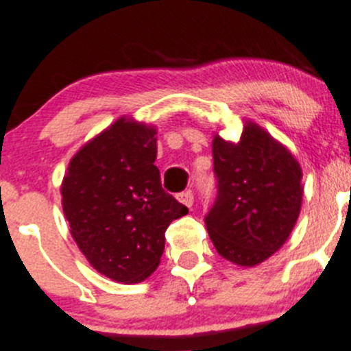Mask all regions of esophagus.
<instances>
[{"label":"esophagus","mask_w":351,"mask_h":351,"mask_svg":"<svg viewBox=\"0 0 351 351\" xmlns=\"http://www.w3.org/2000/svg\"><path fill=\"white\" fill-rule=\"evenodd\" d=\"M178 202H182L183 205H186V207H192L193 205V193H192V190H185V192H182V193H178Z\"/></svg>","instance_id":"34e87169"}]
</instances>
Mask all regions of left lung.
<instances>
[{
	"mask_svg": "<svg viewBox=\"0 0 351 351\" xmlns=\"http://www.w3.org/2000/svg\"><path fill=\"white\" fill-rule=\"evenodd\" d=\"M217 197L205 215L208 236L226 260L261 263L289 239L302 204V169L280 143L246 122L238 143H212Z\"/></svg>",
	"mask_w": 351,
	"mask_h": 351,
	"instance_id": "obj_1",
	"label": "left lung"
}]
</instances>
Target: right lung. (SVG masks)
I'll list each match as a JSON object with an SVG mask.
<instances>
[{"instance_id":"1","label":"right lung","mask_w":351,"mask_h":351,"mask_svg":"<svg viewBox=\"0 0 351 351\" xmlns=\"http://www.w3.org/2000/svg\"><path fill=\"white\" fill-rule=\"evenodd\" d=\"M156 129L120 117L84 144L62 180L71 236L91 267L122 284L158 268L165 232L189 208L161 186Z\"/></svg>"}]
</instances>
